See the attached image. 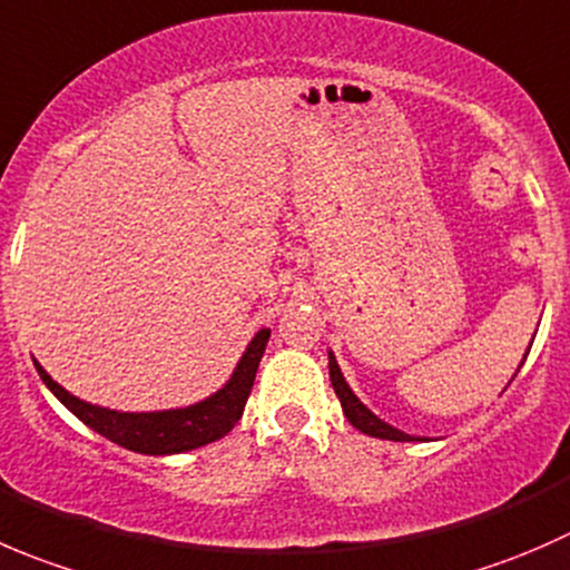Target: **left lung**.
I'll return each mask as SVG.
<instances>
[{"label":"left lung","instance_id":"left-lung-1","mask_svg":"<svg viewBox=\"0 0 570 570\" xmlns=\"http://www.w3.org/2000/svg\"><path fill=\"white\" fill-rule=\"evenodd\" d=\"M529 348H532V346H529ZM523 360H527V357H523ZM330 380H332V387H335L337 399H341L343 415H346L348 424H352L354 430H360L363 435H371V438H382V441H399V443L419 441V438L407 435V432L396 430V426H391V424H385L382 419H376V415L371 413V410L365 407V404L360 402L357 396H354V391L346 385V380H343L341 365H337L335 354H332V352H330Z\"/></svg>","mask_w":570,"mask_h":570}]
</instances>
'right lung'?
Returning <instances> with one entry per match:
<instances>
[{"instance_id":"obj_1","label":"right lung","mask_w":570,"mask_h":570,"mask_svg":"<svg viewBox=\"0 0 570 570\" xmlns=\"http://www.w3.org/2000/svg\"><path fill=\"white\" fill-rule=\"evenodd\" d=\"M268 337H272V330H261L252 337L244 357L238 360L233 376H229V382L222 391L207 396L205 402L190 404V407L157 410V413H118V410H107L99 407V404L82 402V399L71 396L63 385H58V382L43 371V365L38 363V360H32V363H36L43 385H47L49 391H52L55 396L82 421V424L91 426L94 432H99L107 441L129 449V452L163 458V454H183L190 452V449L207 446V443L224 438L235 424H238L240 415H244L246 399H249L252 393V385H255L257 365H261L263 352H266Z\"/></svg>"}]
</instances>
